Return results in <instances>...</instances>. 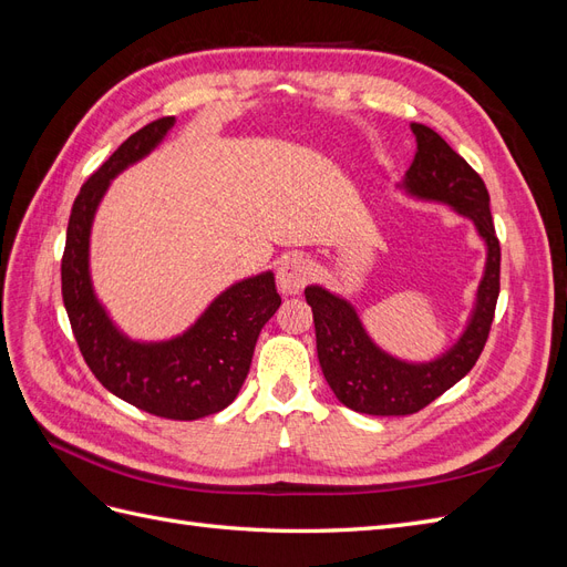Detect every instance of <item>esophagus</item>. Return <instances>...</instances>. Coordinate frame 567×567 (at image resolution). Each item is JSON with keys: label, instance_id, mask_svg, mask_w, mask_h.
<instances>
[{"label": "esophagus", "instance_id": "1", "mask_svg": "<svg viewBox=\"0 0 567 567\" xmlns=\"http://www.w3.org/2000/svg\"><path fill=\"white\" fill-rule=\"evenodd\" d=\"M312 279V265L302 255H293L281 262L277 271V284L284 296H298L300 290Z\"/></svg>", "mask_w": 567, "mask_h": 567}]
</instances>
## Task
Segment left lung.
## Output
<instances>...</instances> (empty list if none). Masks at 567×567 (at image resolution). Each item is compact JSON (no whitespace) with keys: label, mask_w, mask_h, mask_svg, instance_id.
Here are the masks:
<instances>
[{"label":"left lung","mask_w":567,"mask_h":567,"mask_svg":"<svg viewBox=\"0 0 567 567\" xmlns=\"http://www.w3.org/2000/svg\"><path fill=\"white\" fill-rule=\"evenodd\" d=\"M411 132L416 136V156L398 188L411 198L450 205L454 213L471 219L485 241L487 257L466 329L450 350L431 362L392 357L371 340L350 300L317 284L305 288V300L315 315L317 354L326 383L348 409L371 416L416 414L456 385L485 348L499 298L502 250L485 182L435 130L414 123Z\"/></svg>","instance_id":"8db88e82"}]
</instances>
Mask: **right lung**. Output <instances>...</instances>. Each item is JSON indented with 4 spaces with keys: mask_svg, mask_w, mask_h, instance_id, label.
Masks as SVG:
<instances>
[{
    "mask_svg": "<svg viewBox=\"0 0 567 567\" xmlns=\"http://www.w3.org/2000/svg\"><path fill=\"white\" fill-rule=\"evenodd\" d=\"M175 117L153 120L82 184L73 203L61 260V293L84 362L109 392L173 421H196L229 406L241 390L257 336L279 310L274 274L231 284L182 336L132 340L99 302L90 277V234L111 179L156 148Z\"/></svg>",
    "mask_w": 567,
    "mask_h": 567,
    "instance_id": "obj_1",
    "label": "right lung"
}]
</instances>
